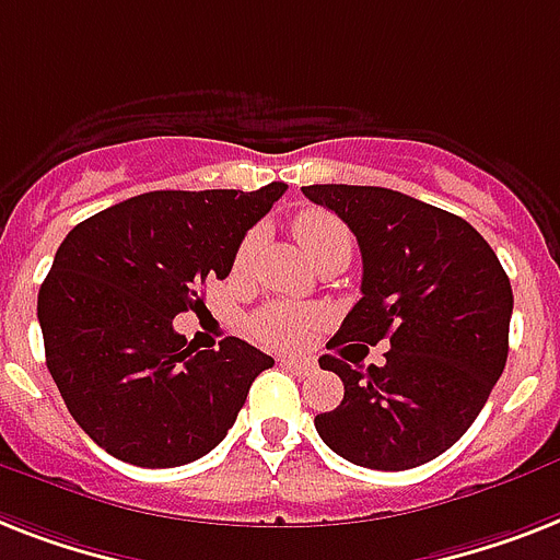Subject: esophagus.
I'll use <instances>...</instances> for the list:
<instances>
[{"mask_svg": "<svg viewBox=\"0 0 560 560\" xmlns=\"http://www.w3.org/2000/svg\"><path fill=\"white\" fill-rule=\"evenodd\" d=\"M281 365L284 368H290V371H293V374H299V376H311L313 371H316V365H313L311 359H281Z\"/></svg>", "mask_w": 560, "mask_h": 560, "instance_id": "esophagus-1", "label": "esophagus"}]
</instances>
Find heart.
<instances>
[{
    "label": "heart",
    "mask_w": 560,
    "mask_h": 560,
    "mask_svg": "<svg viewBox=\"0 0 560 560\" xmlns=\"http://www.w3.org/2000/svg\"><path fill=\"white\" fill-rule=\"evenodd\" d=\"M293 233L302 244V249L307 256L316 261V258L325 253V249L336 247V244H351V233H348V226L339 221L336 215L325 212V209H307L302 215L293 221ZM256 247V233H249L247 238L241 241L238 247V265H244ZM319 316L311 307H299V304H267L261 311L253 316L249 327H253V334L261 339V342L272 345V348H295V345H302L311 330L316 327Z\"/></svg>",
    "instance_id": "obj_1"
}]
</instances>
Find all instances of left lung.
<instances>
[{"instance_id":"obj_1","label":"left lung","mask_w":560,"mask_h":560,"mask_svg":"<svg viewBox=\"0 0 560 560\" xmlns=\"http://www.w3.org/2000/svg\"><path fill=\"white\" fill-rule=\"evenodd\" d=\"M351 226L362 253V299L336 342L388 339L385 365L322 357L342 402L316 417L339 457L380 471L434 460L469 431L509 353L512 284L469 221L383 186H302ZM334 342V345H336Z\"/></svg>"}]
</instances>
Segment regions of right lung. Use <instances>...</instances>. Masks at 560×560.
I'll return each instance as SVG.
<instances>
[{
  "mask_svg": "<svg viewBox=\"0 0 560 560\" xmlns=\"http://www.w3.org/2000/svg\"><path fill=\"white\" fill-rule=\"evenodd\" d=\"M288 184L147 192L77 224L45 276V362L77 425L112 457L172 469L212 452L272 357L226 336L198 351L172 327L226 279L241 238Z\"/></svg>",
  "mask_w": 560,
  "mask_h": 560,
  "instance_id": "right-lung-1",
  "label": "right lung"
}]
</instances>
